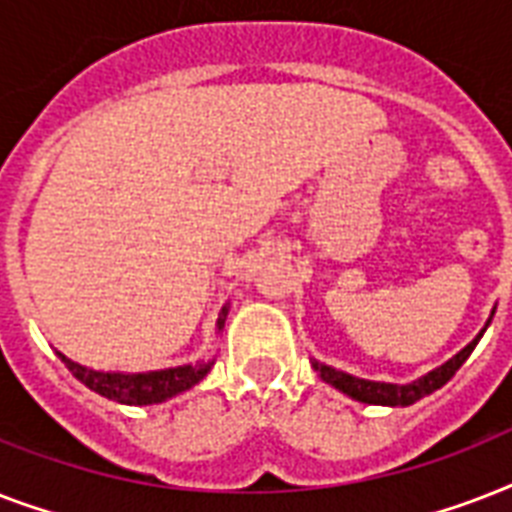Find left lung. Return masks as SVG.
I'll return each mask as SVG.
<instances>
[{
  "label": "left lung",
  "mask_w": 512,
  "mask_h": 512,
  "mask_svg": "<svg viewBox=\"0 0 512 512\" xmlns=\"http://www.w3.org/2000/svg\"><path fill=\"white\" fill-rule=\"evenodd\" d=\"M494 316V311H492ZM492 321V319H489ZM489 321H486V327H489ZM486 327L481 329L476 335V340L468 342L465 348L457 353V356H452L446 364H441L438 369H433V372L422 374L420 380L414 382H406V385H393V382H374V380H361V377H353V374L348 372H340V369H335V366H327V364H319V361H313V369L319 372V377L324 382H329L332 388H337L340 393H345V396L356 398V401H361V404H380V406H409L414 404V401H420V398L430 396L433 390H438L441 385H446V382L452 380L454 372L460 369L465 361H468V356L473 353V348L478 345V340L484 337Z\"/></svg>",
  "instance_id": "8db88e82"
}]
</instances>
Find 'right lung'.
Masks as SVG:
<instances>
[{"instance_id":"1","label":"right lung","mask_w":512,"mask_h":512,"mask_svg":"<svg viewBox=\"0 0 512 512\" xmlns=\"http://www.w3.org/2000/svg\"><path fill=\"white\" fill-rule=\"evenodd\" d=\"M225 316H228V305H223V311L217 316V332H223ZM58 358L68 366V372L74 374L76 380L84 382L87 388L100 393V396L119 401V404L130 406H148L162 404L167 398L183 393V390L193 388L196 382L207 377L215 361H196V364L170 366V369H156V372H95L87 366L76 364L68 356H63L58 350Z\"/></svg>"}]
</instances>
